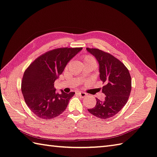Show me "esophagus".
Segmentation results:
<instances>
[{
  "mask_svg": "<svg viewBox=\"0 0 157 157\" xmlns=\"http://www.w3.org/2000/svg\"><path fill=\"white\" fill-rule=\"evenodd\" d=\"M78 96H79L80 97H81V98H84V97H85V96H87V94L86 93H85V92H82V91H78Z\"/></svg>",
  "mask_w": 157,
  "mask_h": 157,
  "instance_id": "34e87169",
  "label": "esophagus"
}]
</instances>
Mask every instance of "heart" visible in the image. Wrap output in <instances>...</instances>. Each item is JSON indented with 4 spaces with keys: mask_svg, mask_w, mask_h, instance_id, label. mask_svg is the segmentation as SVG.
<instances>
[{
    "mask_svg": "<svg viewBox=\"0 0 157 157\" xmlns=\"http://www.w3.org/2000/svg\"><path fill=\"white\" fill-rule=\"evenodd\" d=\"M84 60L85 61H90V60H94L92 57H91V56H85V58H84Z\"/></svg>",
    "mask_w": 157,
    "mask_h": 157,
    "instance_id": "b5f03b06",
    "label": "heart"
}]
</instances>
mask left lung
<instances>
[{
    "label": "left lung",
    "mask_w": 157,
    "mask_h": 157,
    "mask_svg": "<svg viewBox=\"0 0 157 157\" xmlns=\"http://www.w3.org/2000/svg\"><path fill=\"white\" fill-rule=\"evenodd\" d=\"M99 64L100 78L105 83L102 92L104 100L96 99L95 107L88 111L100 119H109L121 111L128 100L131 91L129 71L119 59L97 48H86Z\"/></svg>",
    "instance_id": "8db88e82"
}]
</instances>
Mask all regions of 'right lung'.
Returning <instances> with one entry per match:
<instances>
[{"label":"right lung","instance_id":"add662e5","mask_svg":"<svg viewBox=\"0 0 157 157\" xmlns=\"http://www.w3.org/2000/svg\"><path fill=\"white\" fill-rule=\"evenodd\" d=\"M82 48H60L37 58L24 73L21 90L26 104L36 116L51 120L66 110L75 92L56 91L55 81Z\"/></svg>","mask_w":157,"mask_h":157}]
</instances>
